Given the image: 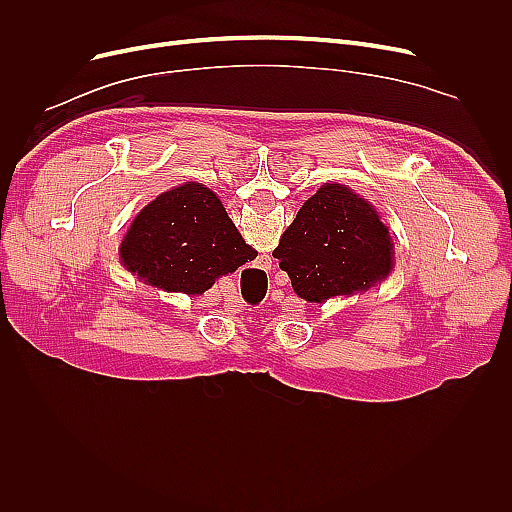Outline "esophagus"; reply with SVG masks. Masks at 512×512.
Here are the masks:
<instances>
[{
  "label": "esophagus",
  "instance_id": "esophagus-1",
  "mask_svg": "<svg viewBox=\"0 0 512 512\" xmlns=\"http://www.w3.org/2000/svg\"><path fill=\"white\" fill-rule=\"evenodd\" d=\"M262 260H265V262H267V265L271 267V258H269V256H262Z\"/></svg>",
  "mask_w": 512,
  "mask_h": 512
}]
</instances>
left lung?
Segmentation results:
<instances>
[{"label": "left lung", "mask_w": 512, "mask_h": 512, "mask_svg": "<svg viewBox=\"0 0 512 512\" xmlns=\"http://www.w3.org/2000/svg\"><path fill=\"white\" fill-rule=\"evenodd\" d=\"M273 256L301 299L324 303L382 282L393 269V241L365 198L327 183L305 200Z\"/></svg>", "instance_id": "obj_1"}]
</instances>
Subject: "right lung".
I'll return each instance as SVG.
<instances>
[{
  "label": "right lung",
  "mask_w": 512,
  "mask_h": 512,
  "mask_svg": "<svg viewBox=\"0 0 512 512\" xmlns=\"http://www.w3.org/2000/svg\"><path fill=\"white\" fill-rule=\"evenodd\" d=\"M119 252L138 280L185 294H203L220 275L256 258L222 200L194 181L151 200L136 215Z\"/></svg>",
  "instance_id": "right-lung-1"
}]
</instances>
